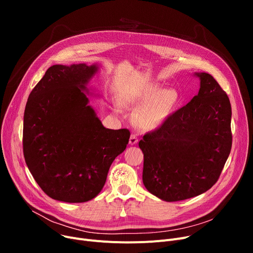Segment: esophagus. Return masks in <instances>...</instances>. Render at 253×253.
Masks as SVG:
<instances>
[{
  "mask_svg": "<svg viewBox=\"0 0 253 253\" xmlns=\"http://www.w3.org/2000/svg\"><path fill=\"white\" fill-rule=\"evenodd\" d=\"M138 142V137L135 135V134H132L131 136H130V139H129V143L130 144H136Z\"/></svg>",
  "mask_w": 253,
  "mask_h": 253,
  "instance_id": "1",
  "label": "esophagus"
}]
</instances>
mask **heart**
Returning <instances> with one entry per match:
<instances>
[{"mask_svg": "<svg viewBox=\"0 0 253 253\" xmlns=\"http://www.w3.org/2000/svg\"><path fill=\"white\" fill-rule=\"evenodd\" d=\"M178 95L174 90L147 89L130 95L126 101L131 104L145 103L136 111L134 121L142 129L152 130L162 125L173 111Z\"/></svg>", "mask_w": 253, "mask_h": 253, "instance_id": "heart-1", "label": "heart"}]
</instances>
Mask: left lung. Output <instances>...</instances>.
Here are the masks:
<instances>
[{"mask_svg":"<svg viewBox=\"0 0 253 253\" xmlns=\"http://www.w3.org/2000/svg\"><path fill=\"white\" fill-rule=\"evenodd\" d=\"M199 93L138 142L142 181L153 195L174 202L208 191L219 178L232 149L230 99L207 73Z\"/></svg>","mask_w":253,"mask_h":253,"instance_id":"1","label":"left lung"}]
</instances>
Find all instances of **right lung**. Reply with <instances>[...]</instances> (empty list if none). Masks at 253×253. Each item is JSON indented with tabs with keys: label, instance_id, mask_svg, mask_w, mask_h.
Here are the masks:
<instances>
[{
	"label": "right lung",
	"instance_id": "obj_1",
	"mask_svg": "<svg viewBox=\"0 0 253 253\" xmlns=\"http://www.w3.org/2000/svg\"><path fill=\"white\" fill-rule=\"evenodd\" d=\"M97 71L84 63L52 65L25 105L22 147L39 187L54 200L81 203L96 197L128 129L104 128L81 91Z\"/></svg>",
	"mask_w": 253,
	"mask_h": 253
}]
</instances>
